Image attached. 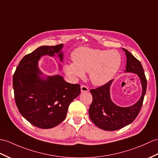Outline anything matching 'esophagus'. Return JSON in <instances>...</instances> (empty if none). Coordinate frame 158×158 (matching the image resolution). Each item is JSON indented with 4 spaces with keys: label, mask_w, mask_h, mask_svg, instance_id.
<instances>
[{
    "label": "esophagus",
    "mask_w": 158,
    "mask_h": 158,
    "mask_svg": "<svg viewBox=\"0 0 158 158\" xmlns=\"http://www.w3.org/2000/svg\"><path fill=\"white\" fill-rule=\"evenodd\" d=\"M81 92H87V91H89V89L86 85H82L81 86Z\"/></svg>",
    "instance_id": "34e87169"
}]
</instances>
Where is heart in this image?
I'll return each instance as SVG.
<instances>
[{"label": "heart", "instance_id": "b5f03b06", "mask_svg": "<svg viewBox=\"0 0 158 158\" xmlns=\"http://www.w3.org/2000/svg\"><path fill=\"white\" fill-rule=\"evenodd\" d=\"M73 62L66 64L64 70L71 77L83 78L89 73L91 83L103 85L110 81L118 71L121 56L116 50H101L79 48L72 54Z\"/></svg>", "mask_w": 158, "mask_h": 158}]
</instances>
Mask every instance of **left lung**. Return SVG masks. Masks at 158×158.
Listing matches in <instances>:
<instances>
[{"label": "left lung", "mask_w": 158, "mask_h": 158, "mask_svg": "<svg viewBox=\"0 0 158 158\" xmlns=\"http://www.w3.org/2000/svg\"><path fill=\"white\" fill-rule=\"evenodd\" d=\"M123 50L127 56L125 72L133 73L139 76L142 85V95L136 104L123 108L114 104L110 98V87L112 80L96 89H91L93 100L89 109L90 119L95 125L105 131L118 130L133 123L141 110L146 92L147 79L140 61L127 50Z\"/></svg>", "instance_id": "obj_1"}]
</instances>
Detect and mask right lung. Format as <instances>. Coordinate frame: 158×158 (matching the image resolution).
Segmentation results:
<instances>
[{"label":"right lung","instance_id":"1","mask_svg":"<svg viewBox=\"0 0 158 158\" xmlns=\"http://www.w3.org/2000/svg\"><path fill=\"white\" fill-rule=\"evenodd\" d=\"M63 44L42 46L28 54L19 62L13 77L15 100L21 114L40 129L57 126L67 116L69 106L81 92L79 84L66 82L60 75L40 77L38 62L44 55L58 54Z\"/></svg>","mask_w":158,"mask_h":158}]
</instances>
